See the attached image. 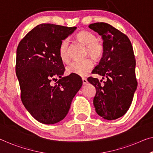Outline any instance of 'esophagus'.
<instances>
[{
  "mask_svg": "<svg viewBox=\"0 0 153 153\" xmlns=\"http://www.w3.org/2000/svg\"><path fill=\"white\" fill-rule=\"evenodd\" d=\"M82 84H87V82H88L87 79H86V78H82Z\"/></svg>",
  "mask_w": 153,
  "mask_h": 153,
  "instance_id": "34e87169",
  "label": "esophagus"
}]
</instances>
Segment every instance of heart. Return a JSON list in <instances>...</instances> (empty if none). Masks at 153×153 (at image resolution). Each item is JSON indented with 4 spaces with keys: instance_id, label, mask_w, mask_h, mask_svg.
Here are the masks:
<instances>
[{
    "instance_id": "obj_1",
    "label": "heart",
    "mask_w": 153,
    "mask_h": 153,
    "mask_svg": "<svg viewBox=\"0 0 153 153\" xmlns=\"http://www.w3.org/2000/svg\"><path fill=\"white\" fill-rule=\"evenodd\" d=\"M75 39L85 46L84 55L89 56L94 60H98L104 54V46L101 41L97 40L96 36L89 31H81L76 34ZM70 44L68 39H64L59 47V56L63 62H69ZM93 64L90 58L73 62L67 66V71L71 74L85 76L93 68Z\"/></svg>"
}]
</instances>
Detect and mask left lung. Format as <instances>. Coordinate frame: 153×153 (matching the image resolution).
<instances>
[{"label": "left lung", "mask_w": 153, "mask_h": 153, "mask_svg": "<svg viewBox=\"0 0 153 153\" xmlns=\"http://www.w3.org/2000/svg\"><path fill=\"white\" fill-rule=\"evenodd\" d=\"M88 27L102 36L104 46L103 56L92 71L104 81L87 79L96 89L93 105L104 119L116 120L128 110L137 86L133 46L126 35L106 22H95Z\"/></svg>", "instance_id": "left-lung-1"}]
</instances>
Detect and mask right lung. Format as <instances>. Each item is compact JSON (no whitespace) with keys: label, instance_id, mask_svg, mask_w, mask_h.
Wrapping results in <instances>:
<instances>
[{"label":"right lung","instance_id":"right-lung-1","mask_svg":"<svg viewBox=\"0 0 153 153\" xmlns=\"http://www.w3.org/2000/svg\"><path fill=\"white\" fill-rule=\"evenodd\" d=\"M76 29L38 25L17 47L16 74L20 98L29 113L42 124H53L62 120L82 85V80L76 75L62 77L65 69L59 56L60 42ZM56 76L60 79L52 85L51 81Z\"/></svg>","mask_w":153,"mask_h":153}]
</instances>
